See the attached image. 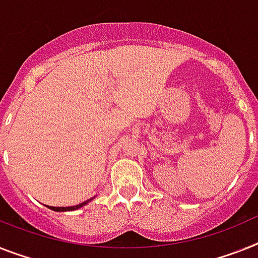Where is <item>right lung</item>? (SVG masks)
<instances>
[{
	"instance_id": "1",
	"label": "right lung",
	"mask_w": 258,
	"mask_h": 258,
	"mask_svg": "<svg viewBox=\"0 0 258 258\" xmlns=\"http://www.w3.org/2000/svg\"><path fill=\"white\" fill-rule=\"evenodd\" d=\"M94 199V197L90 199H88V201H85V202H82V203H79V205H76V206H71V207H52V206H48V209L53 210V211H73V210H77V209H81V207H84L85 205H88L90 201H93Z\"/></svg>"
}]
</instances>
